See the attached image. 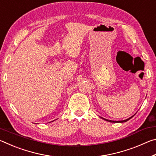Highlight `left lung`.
I'll return each instance as SVG.
<instances>
[{
	"label": "left lung",
	"instance_id": "8db88e82",
	"mask_svg": "<svg viewBox=\"0 0 156 156\" xmlns=\"http://www.w3.org/2000/svg\"><path fill=\"white\" fill-rule=\"evenodd\" d=\"M133 115L131 116V117H130L129 118H128V119H126V120H121V121H114V120H110L105 119V118H103V119H104L105 120L108 121V122H126V121H128L129 120H130L132 117H133Z\"/></svg>",
	"mask_w": 156,
	"mask_h": 156
}]
</instances>
